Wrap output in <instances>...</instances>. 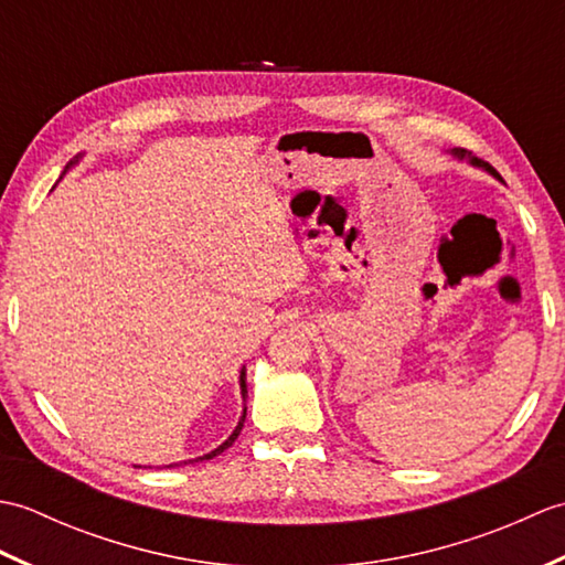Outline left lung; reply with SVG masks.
<instances>
[{
	"label": "left lung",
	"instance_id": "left-lung-1",
	"mask_svg": "<svg viewBox=\"0 0 565 565\" xmlns=\"http://www.w3.org/2000/svg\"><path fill=\"white\" fill-rule=\"evenodd\" d=\"M451 154H454V158H459V160H468V162L476 164V167H483V170H488L490 174L498 177V172L493 170V167H490V164H488V162H483V160L471 158V154H466V150H463V148H456V150H451Z\"/></svg>",
	"mask_w": 565,
	"mask_h": 565
}]
</instances>
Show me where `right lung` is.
<instances>
[{
	"label": "right lung",
	"mask_w": 565,
	"mask_h": 565,
	"mask_svg": "<svg viewBox=\"0 0 565 565\" xmlns=\"http://www.w3.org/2000/svg\"><path fill=\"white\" fill-rule=\"evenodd\" d=\"M77 160H79V154H77ZM77 160H72L67 167H65V172L70 170V167L72 164H75ZM63 172V174H65ZM239 393H243V401L247 398V383H245V369L243 371H239ZM245 413H247V407H245ZM245 413H243V417H239V423H237V427L233 429V435L231 437H227L223 444H221V447L218 449H213V451H209V454H203V456H199V459H189V461H182V463H194V461H209V459H213V456H218V454H223L227 447H233V441L237 439V435H239V429H243V425H245ZM174 466H179V463H167L164 468H174Z\"/></svg>",
	"instance_id": "1"
}]
</instances>
